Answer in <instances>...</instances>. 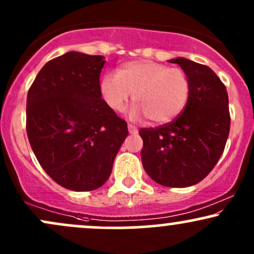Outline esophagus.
Returning <instances> with one entry per match:
<instances>
[{
    "instance_id": "esophagus-1",
    "label": "esophagus",
    "mask_w": 254,
    "mask_h": 254,
    "mask_svg": "<svg viewBox=\"0 0 254 254\" xmlns=\"http://www.w3.org/2000/svg\"><path fill=\"white\" fill-rule=\"evenodd\" d=\"M127 129H129L130 133H137V127L132 124H127Z\"/></svg>"
}]
</instances>
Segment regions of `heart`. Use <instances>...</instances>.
I'll return each instance as SVG.
<instances>
[{
  "label": "heart",
  "instance_id": "1",
  "mask_svg": "<svg viewBox=\"0 0 254 254\" xmlns=\"http://www.w3.org/2000/svg\"><path fill=\"white\" fill-rule=\"evenodd\" d=\"M100 93L111 110L123 112L132 99L133 118L147 117L154 124L171 122L185 109L191 93L186 71L151 61L123 64L101 78Z\"/></svg>",
  "mask_w": 254,
  "mask_h": 254
}]
</instances>
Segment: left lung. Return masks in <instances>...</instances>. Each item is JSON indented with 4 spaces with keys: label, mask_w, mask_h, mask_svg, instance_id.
Masks as SVG:
<instances>
[{
    "label": "left lung",
    "mask_w": 254,
    "mask_h": 254,
    "mask_svg": "<svg viewBox=\"0 0 254 254\" xmlns=\"http://www.w3.org/2000/svg\"><path fill=\"white\" fill-rule=\"evenodd\" d=\"M170 62L190 77V98L173 122L139 130L141 157L154 182L188 188L208 176L222 155L230 127L228 94L209 66L183 57Z\"/></svg>",
    "instance_id": "1"
}]
</instances>
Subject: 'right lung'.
<instances>
[{
    "label": "right lung",
    "instance_id": "right-lung-1",
    "mask_svg": "<svg viewBox=\"0 0 254 254\" xmlns=\"http://www.w3.org/2000/svg\"><path fill=\"white\" fill-rule=\"evenodd\" d=\"M103 56L70 51L49 61L27 94L26 130L34 155L58 185H104L127 136V124L100 93Z\"/></svg>",
    "mask_w": 254,
    "mask_h": 254
}]
</instances>
